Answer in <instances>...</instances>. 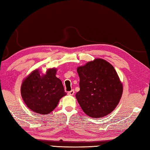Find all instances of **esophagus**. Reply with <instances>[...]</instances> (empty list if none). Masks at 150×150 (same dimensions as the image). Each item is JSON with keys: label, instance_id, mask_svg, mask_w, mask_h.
<instances>
[{"label": "esophagus", "instance_id": "obj_1", "mask_svg": "<svg viewBox=\"0 0 150 150\" xmlns=\"http://www.w3.org/2000/svg\"><path fill=\"white\" fill-rule=\"evenodd\" d=\"M67 93H68V95H69V96H73V95H74V93H75V91L73 90V89H72V90L69 91Z\"/></svg>", "mask_w": 150, "mask_h": 150}]
</instances>
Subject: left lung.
Returning <instances> with one entry per match:
<instances>
[{
    "instance_id": "obj_1",
    "label": "left lung",
    "mask_w": 150,
    "mask_h": 150,
    "mask_svg": "<svg viewBox=\"0 0 150 150\" xmlns=\"http://www.w3.org/2000/svg\"><path fill=\"white\" fill-rule=\"evenodd\" d=\"M80 90L76 93L78 103L85 113L102 118L111 113L119 103L123 86L112 64L95 59L77 69Z\"/></svg>"
}]
</instances>
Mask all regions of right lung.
I'll return each instance as SVG.
<instances>
[{"label":"right lung","instance_id":"1","mask_svg":"<svg viewBox=\"0 0 150 150\" xmlns=\"http://www.w3.org/2000/svg\"><path fill=\"white\" fill-rule=\"evenodd\" d=\"M57 71L56 68H51L43 74L37 69L23 80L21 97L32 111L41 115L50 113L66 96L61 80L56 77Z\"/></svg>","mask_w":150,"mask_h":150}]
</instances>
